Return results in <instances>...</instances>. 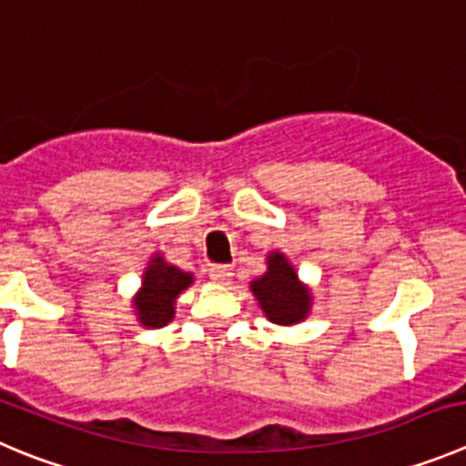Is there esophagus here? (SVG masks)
<instances>
[{
	"instance_id": "obj_1",
	"label": "esophagus",
	"mask_w": 466,
	"mask_h": 466,
	"mask_svg": "<svg viewBox=\"0 0 466 466\" xmlns=\"http://www.w3.org/2000/svg\"><path fill=\"white\" fill-rule=\"evenodd\" d=\"M210 279L219 281V284H228L230 277H233V268L230 266H210Z\"/></svg>"
}]
</instances>
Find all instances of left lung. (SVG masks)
Returning <instances> with one entry per match:
<instances>
[{
  "label": "left lung",
  "instance_id": "left-lung-1",
  "mask_svg": "<svg viewBox=\"0 0 466 466\" xmlns=\"http://www.w3.org/2000/svg\"><path fill=\"white\" fill-rule=\"evenodd\" d=\"M251 291L258 298L266 317L279 326H291L302 321L309 311V293L298 281L293 266L284 258V254H272L268 258V272L251 281Z\"/></svg>",
  "mask_w": 466,
  "mask_h": 466
}]
</instances>
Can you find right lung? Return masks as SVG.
I'll use <instances>...</instances> for the list:
<instances>
[{
  "mask_svg": "<svg viewBox=\"0 0 466 466\" xmlns=\"http://www.w3.org/2000/svg\"><path fill=\"white\" fill-rule=\"evenodd\" d=\"M191 281L194 277L177 270L175 266H168L161 256H157L145 270L143 289L136 298L140 323L149 328L166 326L175 314V298L180 296Z\"/></svg>",
  "mask_w": 466,
  "mask_h": 466,
  "instance_id": "add662e5",
  "label": "right lung"
}]
</instances>
